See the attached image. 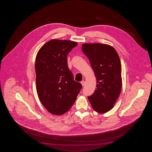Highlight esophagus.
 I'll return each instance as SVG.
<instances>
[{"mask_svg": "<svg viewBox=\"0 0 152 152\" xmlns=\"http://www.w3.org/2000/svg\"><path fill=\"white\" fill-rule=\"evenodd\" d=\"M81 84L82 85V86H84L85 85V81L82 80L80 82Z\"/></svg>", "mask_w": 152, "mask_h": 152, "instance_id": "esophagus-1", "label": "esophagus"}]
</instances>
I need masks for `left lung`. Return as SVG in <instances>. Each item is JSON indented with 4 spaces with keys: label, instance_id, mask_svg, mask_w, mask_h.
<instances>
[{
    "label": "left lung",
    "instance_id": "left-lung-1",
    "mask_svg": "<svg viewBox=\"0 0 152 152\" xmlns=\"http://www.w3.org/2000/svg\"><path fill=\"white\" fill-rule=\"evenodd\" d=\"M81 49L90 62L97 79V88L88 99L94 110L105 113L113 108L121 91L119 56L112 46L105 44L85 43Z\"/></svg>",
    "mask_w": 152,
    "mask_h": 152
}]
</instances>
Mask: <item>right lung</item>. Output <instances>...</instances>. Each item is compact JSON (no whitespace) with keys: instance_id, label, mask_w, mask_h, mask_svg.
I'll return each mask as SVG.
<instances>
[{"instance_id":"right-lung-1","label":"right lung","mask_w":152,"mask_h":152,"mask_svg":"<svg viewBox=\"0 0 152 152\" xmlns=\"http://www.w3.org/2000/svg\"><path fill=\"white\" fill-rule=\"evenodd\" d=\"M77 42L53 39L39 50L36 57V90L49 113L61 115L75 103L82 85L74 80L67 56Z\"/></svg>"}]
</instances>
